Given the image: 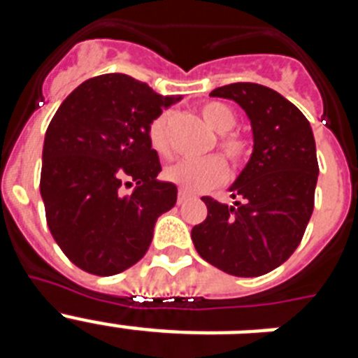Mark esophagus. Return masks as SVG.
Listing matches in <instances>:
<instances>
[{"label": "esophagus", "instance_id": "obj_1", "mask_svg": "<svg viewBox=\"0 0 358 358\" xmlns=\"http://www.w3.org/2000/svg\"><path fill=\"white\" fill-rule=\"evenodd\" d=\"M189 199V195L186 194V192H182V189H179V195H177V202L179 204H182V202H186Z\"/></svg>", "mask_w": 358, "mask_h": 358}]
</instances>
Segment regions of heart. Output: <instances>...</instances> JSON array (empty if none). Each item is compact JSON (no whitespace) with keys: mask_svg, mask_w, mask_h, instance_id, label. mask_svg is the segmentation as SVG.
<instances>
[{"mask_svg":"<svg viewBox=\"0 0 358 358\" xmlns=\"http://www.w3.org/2000/svg\"><path fill=\"white\" fill-rule=\"evenodd\" d=\"M201 115L217 134H222L218 138V148L222 156L231 164H238L245 156V141L238 134H226L236 123V115L233 109L226 103L206 102L201 107ZM169 123L170 115L164 113L152 122L148 131V140L157 154L169 152ZM164 177L166 181L185 189L186 194H202L226 181L227 166L217 156L204 157V159H185L170 164L164 170Z\"/></svg>","mask_w":358,"mask_h":358,"instance_id":"obj_1","label":"heart"}]
</instances>
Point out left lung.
I'll use <instances>...</instances> for the list:
<instances>
[{"label": "left lung", "instance_id": "obj_1", "mask_svg": "<svg viewBox=\"0 0 358 358\" xmlns=\"http://www.w3.org/2000/svg\"><path fill=\"white\" fill-rule=\"evenodd\" d=\"M210 96L238 103L252 129V154L229 186L233 206L202 197L204 222L192 229L199 255L227 274L255 278L280 267L305 235L317 185L314 132L301 110L271 87L222 85Z\"/></svg>", "mask_w": 358, "mask_h": 358}]
</instances>
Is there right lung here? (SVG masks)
Wrapping results in <instances>:
<instances>
[{
	"label": "right lung",
	"instance_id": "add662e5",
	"mask_svg": "<svg viewBox=\"0 0 358 358\" xmlns=\"http://www.w3.org/2000/svg\"><path fill=\"white\" fill-rule=\"evenodd\" d=\"M179 100L107 73L82 82L50 122L41 197L53 238L85 273L113 276L140 262L157 217L176 206L177 186L157 179L148 131Z\"/></svg>",
	"mask_w": 358,
	"mask_h": 358
}]
</instances>
